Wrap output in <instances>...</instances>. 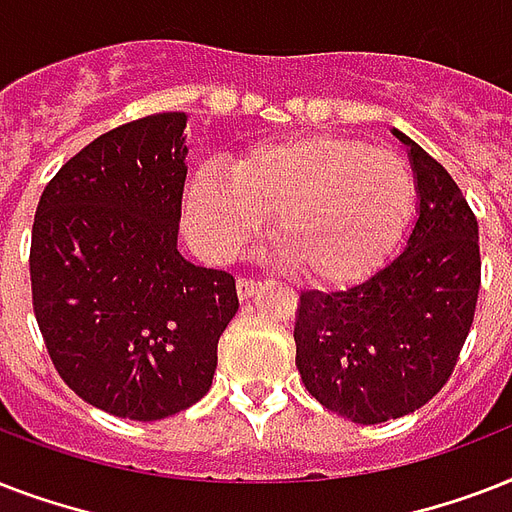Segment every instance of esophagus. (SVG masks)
Here are the masks:
<instances>
[{
  "label": "esophagus",
  "mask_w": 512,
  "mask_h": 512,
  "mask_svg": "<svg viewBox=\"0 0 512 512\" xmlns=\"http://www.w3.org/2000/svg\"><path fill=\"white\" fill-rule=\"evenodd\" d=\"M260 287H263V281L239 279V281H236V295H239V300H241V303H244V300H249V297L255 295V292Z\"/></svg>",
  "instance_id": "34e87169"
}]
</instances>
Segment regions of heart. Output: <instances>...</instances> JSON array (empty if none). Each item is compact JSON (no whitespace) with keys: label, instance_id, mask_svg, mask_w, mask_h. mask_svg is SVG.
Wrapping results in <instances>:
<instances>
[{"label":"heart","instance_id":"b5f03b06","mask_svg":"<svg viewBox=\"0 0 512 512\" xmlns=\"http://www.w3.org/2000/svg\"><path fill=\"white\" fill-rule=\"evenodd\" d=\"M414 196L412 170L393 151L308 132L247 148L228 175L196 172L185 183L183 223L201 255L231 260L273 215L281 257L313 284L345 287L396 252Z\"/></svg>","mask_w":512,"mask_h":512}]
</instances>
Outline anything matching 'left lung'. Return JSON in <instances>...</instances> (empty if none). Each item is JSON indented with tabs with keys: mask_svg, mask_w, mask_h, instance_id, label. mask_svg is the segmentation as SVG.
<instances>
[{
	"mask_svg": "<svg viewBox=\"0 0 512 512\" xmlns=\"http://www.w3.org/2000/svg\"><path fill=\"white\" fill-rule=\"evenodd\" d=\"M417 188V220L401 255L342 292H303L297 372L329 412L358 425L425 406L449 380L481 287L478 223L441 164L401 130Z\"/></svg>",
	"mask_w": 512,
	"mask_h": 512,
	"instance_id": "obj_1",
	"label": "left lung"
}]
</instances>
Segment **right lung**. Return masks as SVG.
Masks as SVG:
<instances>
[{
	"label": "right lung",
	"mask_w": 512,
	"mask_h": 512,
	"mask_svg": "<svg viewBox=\"0 0 512 512\" xmlns=\"http://www.w3.org/2000/svg\"><path fill=\"white\" fill-rule=\"evenodd\" d=\"M183 111L100 135L44 188L31 295L52 364L87 404L154 422L207 396L239 311L231 273L177 249L188 175Z\"/></svg>",
	"instance_id": "1"
}]
</instances>
